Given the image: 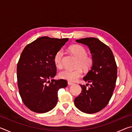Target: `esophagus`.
Masks as SVG:
<instances>
[{
    "label": "esophagus",
    "mask_w": 132,
    "mask_h": 132,
    "mask_svg": "<svg viewBox=\"0 0 132 132\" xmlns=\"http://www.w3.org/2000/svg\"><path fill=\"white\" fill-rule=\"evenodd\" d=\"M68 84L69 86H71V85L74 84V83H73V82H70V81H68Z\"/></svg>",
    "instance_id": "esophagus-1"
}]
</instances>
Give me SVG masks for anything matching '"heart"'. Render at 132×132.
<instances>
[{"instance_id":"heart-1","label":"heart","mask_w":132,"mask_h":132,"mask_svg":"<svg viewBox=\"0 0 132 132\" xmlns=\"http://www.w3.org/2000/svg\"><path fill=\"white\" fill-rule=\"evenodd\" d=\"M70 51L76 56L79 58L77 62V67L78 68L75 70H69L65 69L61 71L59 73V77L62 79L68 80L69 81H75L80 77L82 75V69L87 70L91 68L93 63V59L92 57L88 56L87 51L84 47L75 45L70 48ZM64 55V51L61 49L55 53L53 57V62L56 67L59 69L63 68V57Z\"/></svg>"}]
</instances>
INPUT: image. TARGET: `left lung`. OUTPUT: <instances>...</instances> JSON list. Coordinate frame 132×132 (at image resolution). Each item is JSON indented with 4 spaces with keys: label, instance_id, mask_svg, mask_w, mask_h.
<instances>
[{
    "label": "left lung",
    "instance_id": "obj_1",
    "mask_svg": "<svg viewBox=\"0 0 132 132\" xmlns=\"http://www.w3.org/2000/svg\"><path fill=\"white\" fill-rule=\"evenodd\" d=\"M76 41L89 48L93 63L83 77L91 82L90 87L80 85L81 93L75 98V105L82 112L96 113L107 105L112 95L117 79V63L111 49L98 39L90 37Z\"/></svg>",
    "mask_w": 132,
    "mask_h": 132
}]
</instances>
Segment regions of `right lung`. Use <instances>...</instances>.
Segmentation results:
<instances>
[{"label": "right lung", "mask_w": 132, "mask_h": 132, "mask_svg": "<svg viewBox=\"0 0 132 132\" xmlns=\"http://www.w3.org/2000/svg\"><path fill=\"white\" fill-rule=\"evenodd\" d=\"M68 39L42 37L22 52L17 66V85L23 102L31 111L52 110L57 102V91L68 85L65 80L53 78L56 74L53 57Z\"/></svg>", "instance_id": "add662e5"}]
</instances>
